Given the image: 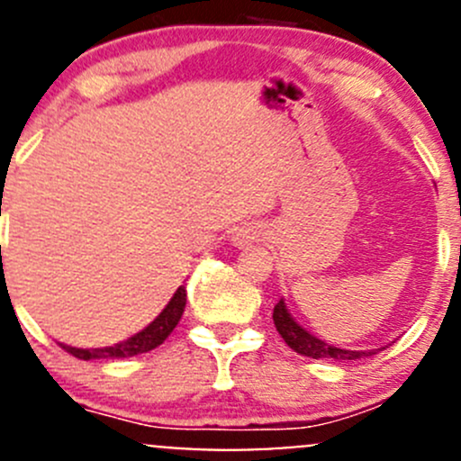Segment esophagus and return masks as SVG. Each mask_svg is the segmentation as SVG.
<instances>
[{"mask_svg":"<svg viewBox=\"0 0 461 461\" xmlns=\"http://www.w3.org/2000/svg\"><path fill=\"white\" fill-rule=\"evenodd\" d=\"M260 239V230L256 225H243L239 227V230H234V234H231V243L236 247H249L251 243H256V240Z\"/></svg>","mask_w":461,"mask_h":461,"instance_id":"esophagus-1","label":"esophagus"}]
</instances>
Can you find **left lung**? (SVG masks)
I'll use <instances>...</instances> for the list:
<instances>
[{
	"instance_id": "1",
	"label": "left lung",
	"mask_w": 461,
	"mask_h": 461,
	"mask_svg": "<svg viewBox=\"0 0 461 461\" xmlns=\"http://www.w3.org/2000/svg\"><path fill=\"white\" fill-rule=\"evenodd\" d=\"M274 324L276 329H278L280 336H283V340L287 342L295 353L313 357V360H322V357H333V360H357V357H366L375 351V348H371V351H351V348L333 347L329 345V342L320 340L313 333H309L303 324L295 322V318L289 313L283 298H280L278 304L274 307Z\"/></svg>"
}]
</instances>
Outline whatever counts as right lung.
Here are the masks:
<instances>
[{
  "instance_id": "obj_1",
  "label": "right lung",
  "mask_w": 461,
  "mask_h": 461,
  "mask_svg": "<svg viewBox=\"0 0 461 461\" xmlns=\"http://www.w3.org/2000/svg\"><path fill=\"white\" fill-rule=\"evenodd\" d=\"M185 303L187 292L181 285V287L174 292L172 298H169L166 309H163L148 327L141 329L139 333H134L128 340L101 348H77L70 345H61V348H66L68 353H72V356L79 357V360H119V357H132L139 356V353H148L166 342V338L174 331V327H176L178 320H181L183 312H185Z\"/></svg>"
}]
</instances>
